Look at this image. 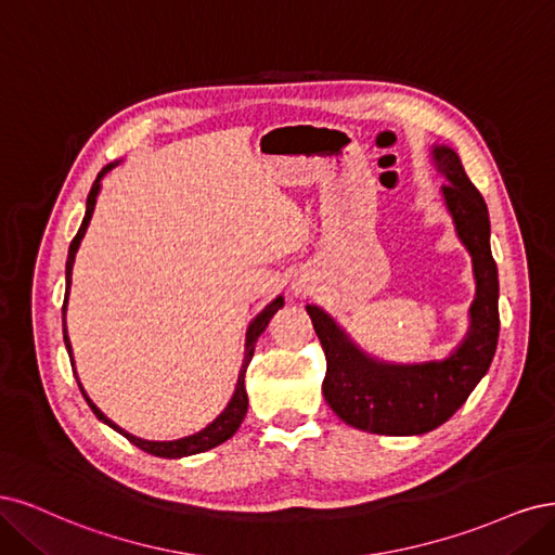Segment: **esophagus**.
Listing matches in <instances>:
<instances>
[{
    "label": "esophagus",
    "mask_w": 555,
    "mask_h": 555,
    "mask_svg": "<svg viewBox=\"0 0 555 555\" xmlns=\"http://www.w3.org/2000/svg\"><path fill=\"white\" fill-rule=\"evenodd\" d=\"M295 293H301V288H297V285H295Z\"/></svg>",
    "instance_id": "obj_1"
}]
</instances>
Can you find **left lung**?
<instances>
[{
  "instance_id": "obj_1",
  "label": "left lung",
  "mask_w": 555,
  "mask_h": 555,
  "mask_svg": "<svg viewBox=\"0 0 555 555\" xmlns=\"http://www.w3.org/2000/svg\"><path fill=\"white\" fill-rule=\"evenodd\" d=\"M438 172L447 177L442 198L456 235L473 256L477 295L470 330L463 344L440 362L385 364L357 348L348 334L318 307H307L327 357L325 401L346 424L380 436H420L434 431L466 403L485 378L498 346V267L491 256L489 209L468 180L454 150H431Z\"/></svg>"
}]
</instances>
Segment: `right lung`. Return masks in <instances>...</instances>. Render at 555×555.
<instances>
[{
    "mask_svg": "<svg viewBox=\"0 0 555 555\" xmlns=\"http://www.w3.org/2000/svg\"><path fill=\"white\" fill-rule=\"evenodd\" d=\"M115 166H117V164H108V166H105V168L96 175V180H94V184H92V191H89V195H87V209H85L82 225H80V230H78V235L74 237V242H70V246H68V258H66V299H68V288H70V270H74V260H76V251H78V246H80V240L85 237V230H87V225H89V219H92V214H94L96 195H99V191H101V180H103V175L111 172ZM66 299H64V307H62V325H64V344H66V350H68V354H70V344H68V336H66V320H64ZM281 307H283V297H276L272 304H267V307L254 318V323L248 325L244 364H242V371H240L235 395H232V399H230V403L225 405L223 413H221L217 420H214L211 424H207V426L203 428V431H198V434L180 438V440H164V442H158V440H142V438H135V436L127 434V431H124V428H119L113 420L105 417V415L101 413V410L92 403V399H89V397L85 395L82 385L78 383V385H80V391H82V397H85L87 405L92 408V413H94L101 422H105L111 428H115L117 434H121L129 442H133L135 447H140L142 452L160 456V459H182V456L207 452V450H211V447H217V444L225 442L228 438L235 436V431L240 428V424H242V420H244V415H246V408H248V397H246V389H244V373H246V366H248V362H251V357H254L258 336L264 332L267 323H270L272 315H274ZM70 360H74V357H70ZM70 366H74V362H70Z\"/></svg>",
    "mask_w": 555,
    "mask_h": 555,
    "instance_id": "1",
    "label": "right lung"
}]
</instances>
